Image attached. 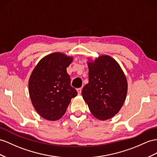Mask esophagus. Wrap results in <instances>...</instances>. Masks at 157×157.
<instances>
[{"label": "esophagus", "mask_w": 157, "mask_h": 157, "mask_svg": "<svg viewBox=\"0 0 157 157\" xmlns=\"http://www.w3.org/2000/svg\"><path fill=\"white\" fill-rule=\"evenodd\" d=\"M77 91H78V95L81 94H82V88H78V89H77Z\"/></svg>", "instance_id": "1"}]
</instances>
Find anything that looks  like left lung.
<instances>
[{"label":"left lung","mask_w":157,"mask_h":157,"mask_svg":"<svg viewBox=\"0 0 157 157\" xmlns=\"http://www.w3.org/2000/svg\"><path fill=\"white\" fill-rule=\"evenodd\" d=\"M89 83L82 94L91 113L99 120L109 119L122 107L127 93V81L119 63L109 56L87 63Z\"/></svg>","instance_id":"obj_1"}]
</instances>
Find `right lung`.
<instances>
[{"instance_id":"add662e5","label":"right lung","mask_w":157,"mask_h":157,"mask_svg":"<svg viewBox=\"0 0 157 157\" xmlns=\"http://www.w3.org/2000/svg\"><path fill=\"white\" fill-rule=\"evenodd\" d=\"M73 58L55 52L44 57L31 74L29 91L32 103L44 119L56 121L65 114L71 98L78 95L66 68Z\"/></svg>"}]
</instances>
